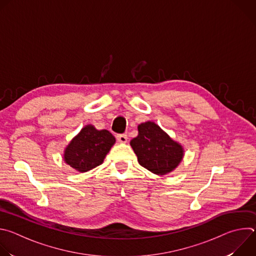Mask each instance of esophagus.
Here are the masks:
<instances>
[{
    "instance_id": "esophagus-1",
    "label": "esophagus",
    "mask_w": 256,
    "mask_h": 256,
    "mask_svg": "<svg viewBox=\"0 0 256 256\" xmlns=\"http://www.w3.org/2000/svg\"><path fill=\"white\" fill-rule=\"evenodd\" d=\"M116 138H118V140L120 142H128V136L124 134H118Z\"/></svg>"
}]
</instances>
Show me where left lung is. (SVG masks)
<instances>
[{"label": "left lung", "instance_id": "left-lung-1", "mask_svg": "<svg viewBox=\"0 0 256 256\" xmlns=\"http://www.w3.org/2000/svg\"><path fill=\"white\" fill-rule=\"evenodd\" d=\"M138 134L130 140L140 166L164 175L174 170L184 157V149L156 124L147 122L138 126Z\"/></svg>", "mask_w": 256, "mask_h": 256}]
</instances>
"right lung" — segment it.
<instances>
[{
    "mask_svg": "<svg viewBox=\"0 0 256 256\" xmlns=\"http://www.w3.org/2000/svg\"><path fill=\"white\" fill-rule=\"evenodd\" d=\"M116 142V138L106 130H98L86 126L70 140L64 159L68 165L80 172H86L99 166Z\"/></svg>",
    "mask_w": 256,
    "mask_h": 256,
    "instance_id": "right-lung-1",
    "label": "right lung"
}]
</instances>
